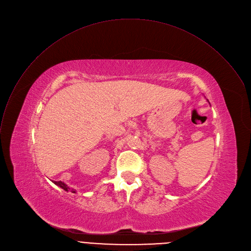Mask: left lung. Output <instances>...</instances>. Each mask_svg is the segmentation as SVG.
<instances>
[{"instance_id": "obj_1", "label": "left lung", "mask_w": 251, "mask_h": 251, "mask_svg": "<svg viewBox=\"0 0 251 251\" xmlns=\"http://www.w3.org/2000/svg\"><path fill=\"white\" fill-rule=\"evenodd\" d=\"M208 102H209V101H208ZM209 104H210V103H209Z\"/></svg>"}]
</instances>
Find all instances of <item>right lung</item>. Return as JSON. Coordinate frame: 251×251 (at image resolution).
I'll use <instances>...</instances> for the list:
<instances>
[{"label":"right lung","mask_w":251,"mask_h":251,"mask_svg":"<svg viewBox=\"0 0 251 251\" xmlns=\"http://www.w3.org/2000/svg\"><path fill=\"white\" fill-rule=\"evenodd\" d=\"M56 186H58V187H60L61 189H63L64 191H66V192H72V193H76V191L74 190V189H72V188H70L67 184H65L64 182H62V181H52Z\"/></svg>","instance_id":"right-lung-1"}]
</instances>
